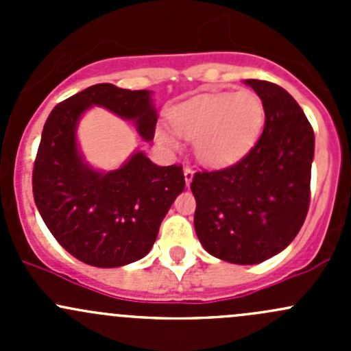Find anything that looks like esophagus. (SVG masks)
Instances as JSON below:
<instances>
[{"label": "esophagus", "mask_w": 351, "mask_h": 351, "mask_svg": "<svg viewBox=\"0 0 351 351\" xmlns=\"http://www.w3.org/2000/svg\"><path fill=\"white\" fill-rule=\"evenodd\" d=\"M183 175H185V183H186V185H190V183H192V178H193L192 166L186 165L185 168H183Z\"/></svg>", "instance_id": "esophagus-1"}]
</instances>
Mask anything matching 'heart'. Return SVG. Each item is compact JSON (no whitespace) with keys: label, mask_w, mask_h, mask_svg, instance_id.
Wrapping results in <instances>:
<instances>
[{"label":"heart","mask_w":351,"mask_h":351,"mask_svg":"<svg viewBox=\"0 0 351 351\" xmlns=\"http://www.w3.org/2000/svg\"><path fill=\"white\" fill-rule=\"evenodd\" d=\"M265 123L263 100L254 91L200 93L169 112V125L180 137L193 141L197 158L208 166L241 159L260 137ZM159 141L178 147V139L159 132Z\"/></svg>","instance_id":"obj_1"}]
</instances>
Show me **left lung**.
I'll use <instances>...</instances> for the list:
<instances>
[{"instance_id": "8db88e82", "label": "left lung", "mask_w": 351, "mask_h": 351, "mask_svg": "<svg viewBox=\"0 0 351 351\" xmlns=\"http://www.w3.org/2000/svg\"><path fill=\"white\" fill-rule=\"evenodd\" d=\"M265 105L260 139L238 162L193 175V226L215 258L254 265L280 253L306 221L314 130L278 84L246 80Z\"/></svg>"}]
</instances>
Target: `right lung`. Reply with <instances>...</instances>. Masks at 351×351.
I'll return each mask as SVG.
<instances>
[{
  "instance_id": "right-lung-1",
  "label": "right lung",
  "mask_w": 351,
  "mask_h": 351,
  "mask_svg": "<svg viewBox=\"0 0 351 351\" xmlns=\"http://www.w3.org/2000/svg\"><path fill=\"white\" fill-rule=\"evenodd\" d=\"M90 105L134 120L144 139H154L158 115L149 91L93 84L56 105L45 120L32 190L45 226L67 253L93 267L115 268L149 253L162 217L185 189V175L182 165L158 166L143 153L115 171L88 168L74 130Z\"/></svg>"
}]
</instances>
